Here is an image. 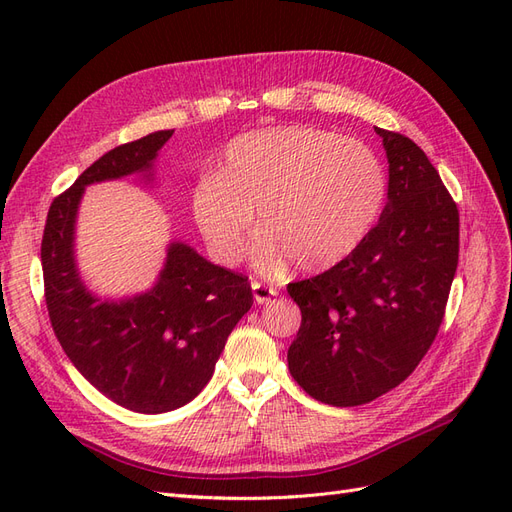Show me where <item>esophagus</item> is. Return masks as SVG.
<instances>
[{"label": "esophagus", "instance_id": "esophagus-1", "mask_svg": "<svg viewBox=\"0 0 512 512\" xmlns=\"http://www.w3.org/2000/svg\"><path fill=\"white\" fill-rule=\"evenodd\" d=\"M252 292H254V301H256L258 305L269 303V301L275 297V294H277L273 288H269V286H265V284H260V282H252Z\"/></svg>", "mask_w": 512, "mask_h": 512}]
</instances>
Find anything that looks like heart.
Wrapping results in <instances>:
<instances>
[{"label":"heart","instance_id":"heart-1","mask_svg":"<svg viewBox=\"0 0 512 512\" xmlns=\"http://www.w3.org/2000/svg\"><path fill=\"white\" fill-rule=\"evenodd\" d=\"M386 198L378 153L352 136L275 126L230 141L215 175L196 181L190 207L209 252L235 265L256 224L254 260L280 271L294 260L324 271L348 258L374 228Z\"/></svg>","mask_w":512,"mask_h":512}]
</instances>
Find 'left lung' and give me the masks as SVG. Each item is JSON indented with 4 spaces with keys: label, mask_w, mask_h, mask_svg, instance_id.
Listing matches in <instances>:
<instances>
[{
    "label": "left lung",
    "mask_w": 512,
    "mask_h": 512,
    "mask_svg": "<svg viewBox=\"0 0 512 512\" xmlns=\"http://www.w3.org/2000/svg\"><path fill=\"white\" fill-rule=\"evenodd\" d=\"M389 160L378 224L335 267L288 284L301 309L288 369L329 406H361L404 382L433 344L459 260V213L408 136L376 128Z\"/></svg>",
    "instance_id": "8db88e82"
}]
</instances>
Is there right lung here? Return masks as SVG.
Instances as JSON below:
<instances>
[{
    "instance_id": "add662e5",
    "label": "right lung",
    "mask_w": 512,
    "mask_h": 512,
    "mask_svg": "<svg viewBox=\"0 0 512 512\" xmlns=\"http://www.w3.org/2000/svg\"><path fill=\"white\" fill-rule=\"evenodd\" d=\"M175 130L151 132L91 164L46 215L42 273L53 331L81 376L115 404L162 414L192 401L211 380L235 324L250 312L247 277L226 271L183 241L166 245L151 288L100 297L76 260V222L87 185L136 177L156 183V160Z\"/></svg>"
}]
</instances>
